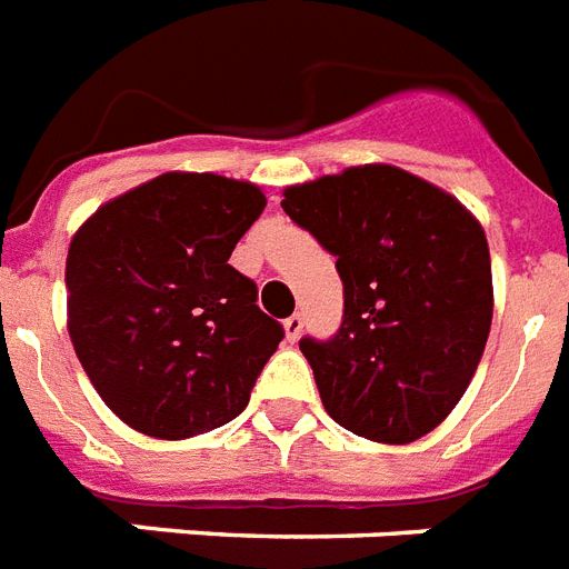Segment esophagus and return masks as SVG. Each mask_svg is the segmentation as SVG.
<instances>
[{"instance_id":"34e87169","label":"esophagus","mask_w":569,"mask_h":569,"mask_svg":"<svg viewBox=\"0 0 569 569\" xmlns=\"http://www.w3.org/2000/svg\"><path fill=\"white\" fill-rule=\"evenodd\" d=\"M302 329H306V317L302 313H290L288 320H284V331H288L290 343L302 335Z\"/></svg>"}]
</instances>
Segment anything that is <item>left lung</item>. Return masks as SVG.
Listing matches in <instances>:
<instances>
[{
	"label": "left lung",
	"mask_w": 569,
	"mask_h": 569,
	"mask_svg": "<svg viewBox=\"0 0 569 569\" xmlns=\"http://www.w3.org/2000/svg\"><path fill=\"white\" fill-rule=\"evenodd\" d=\"M281 208L343 281V322L302 338L329 417L358 438L411 443L465 397L493 317L485 231L458 199L370 163L284 190Z\"/></svg>",
	"instance_id": "left-lung-1"
}]
</instances>
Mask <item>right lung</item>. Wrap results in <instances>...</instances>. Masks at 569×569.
Here are the masks:
<instances>
[{
	"mask_svg": "<svg viewBox=\"0 0 569 569\" xmlns=\"http://www.w3.org/2000/svg\"><path fill=\"white\" fill-rule=\"evenodd\" d=\"M256 184L167 172L99 208L67 256L70 338L122 422L163 440L220 429L284 338L229 263L261 217Z\"/></svg>",
	"mask_w": 569,
	"mask_h": 569,
	"instance_id": "1",
	"label": "right lung"
}]
</instances>
